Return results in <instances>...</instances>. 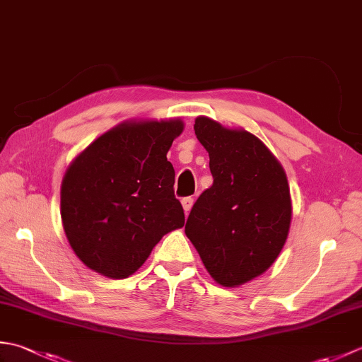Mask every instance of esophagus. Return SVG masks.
Masks as SVG:
<instances>
[{"mask_svg": "<svg viewBox=\"0 0 362 362\" xmlns=\"http://www.w3.org/2000/svg\"><path fill=\"white\" fill-rule=\"evenodd\" d=\"M193 202H194V199H193V197H183V199H182L183 211H185V213H189L191 206H193Z\"/></svg>", "mask_w": 362, "mask_h": 362, "instance_id": "34e87169", "label": "esophagus"}]
</instances>
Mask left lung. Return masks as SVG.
<instances>
[{
  "instance_id": "left-lung-1",
  "label": "left lung",
  "mask_w": 362,
  "mask_h": 362,
  "mask_svg": "<svg viewBox=\"0 0 362 362\" xmlns=\"http://www.w3.org/2000/svg\"><path fill=\"white\" fill-rule=\"evenodd\" d=\"M194 134L209 152L213 185L199 196L185 233L214 281L241 286L266 272L288 240L286 173L267 146L241 127L197 117Z\"/></svg>"
}]
</instances>
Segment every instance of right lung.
<instances>
[{
    "label": "right lung",
    "mask_w": 362,
    "mask_h": 362,
    "mask_svg": "<svg viewBox=\"0 0 362 362\" xmlns=\"http://www.w3.org/2000/svg\"><path fill=\"white\" fill-rule=\"evenodd\" d=\"M183 121L129 119L107 130L68 166L60 216L73 252L107 279H127L185 214L166 158Z\"/></svg>",
    "instance_id": "add662e5"
}]
</instances>
